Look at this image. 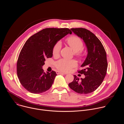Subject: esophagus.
<instances>
[{
    "instance_id": "esophagus-1",
    "label": "esophagus",
    "mask_w": 124,
    "mask_h": 124,
    "mask_svg": "<svg viewBox=\"0 0 124 124\" xmlns=\"http://www.w3.org/2000/svg\"><path fill=\"white\" fill-rule=\"evenodd\" d=\"M56 74L59 75V74H63V75H66L65 73H62L61 72H60V71H56Z\"/></svg>"
}]
</instances>
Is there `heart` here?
<instances>
[{"mask_svg": "<svg viewBox=\"0 0 124 124\" xmlns=\"http://www.w3.org/2000/svg\"><path fill=\"white\" fill-rule=\"evenodd\" d=\"M67 44L71 47L74 51V55L79 58H82L85 55V52L82 49L83 47V42L82 39L77 36L73 35L66 39ZM62 45L60 41H58L55 43L52 48V54L54 56H58L61 49ZM77 62L74 60H67L61 59L55 63V67L59 70L63 72H69L72 69L77 66Z\"/></svg>", "mask_w": 124, "mask_h": 124, "instance_id": "obj_1", "label": "heart"}]
</instances>
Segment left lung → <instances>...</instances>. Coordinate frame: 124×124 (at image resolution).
I'll return each mask as SVG.
<instances>
[{
  "mask_svg": "<svg viewBox=\"0 0 124 124\" xmlns=\"http://www.w3.org/2000/svg\"><path fill=\"white\" fill-rule=\"evenodd\" d=\"M70 29L84 40L88 54L81 66L84 69L78 70V73L85 75V78L79 80L75 75L73 81L69 84V86L79 94H89L101 85L105 77L108 65L107 54L101 42L90 31L83 28Z\"/></svg>",
  "mask_w": 124,
  "mask_h": 124,
  "instance_id": "1",
  "label": "left lung"
}]
</instances>
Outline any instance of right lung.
Listing matches in <instances>:
<instances>
[{"label": "right lung", "mask_w": 124, "mask_h": 124, "mask_svg": "<svg viewBox=\"0 0 124 124\" xmlns=\"http://www.w3.org/2000/svg\"><path fill=\"white\" fill-rule=\"evenodd\" d=\"M72 34L69 28H47L31 36L23 46L16 63L19 81L26 90L40 94L51 87L57 75L52 70L46 74L42 66L46 58L52 56L55 43L66 35Z\"/></svg>", "instance_id": "1"}]
</instances>
